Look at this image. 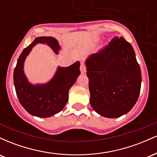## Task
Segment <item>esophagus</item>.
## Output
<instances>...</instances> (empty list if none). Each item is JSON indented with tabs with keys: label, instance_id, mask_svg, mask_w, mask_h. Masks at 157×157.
<instances>
[{
	"label": "esophagus",
	"instance_id": "obj_1",
	"mask_svg": "<svg viewBox=\"0 0 157 157\" xmlns=\"http://www.w3.org/2000/svg\"><path fill=\"white\" fill-rule=\"evenodd\" d=\"M80 68L81 73H82V74H84V73L86 72V66L84 65L83 63H81Z\"/></svg>",
	"mask_w": 157,
	"mask_h": 157
}]
</instances>
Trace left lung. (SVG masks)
I'll list each match as a JSON object with an SVG mask.
<instances>
[{"label": "left lung", "mask_w": 157, "mask_h": 157, "mask_svg": "<svg viewBox=\"0 0 157 157\" xmlns=\"http://www.w3.org/2000/svg\"><path fill=\"white\" fill-rule=\"evenodd\" d=\"M90 104L107 118L120 117L138 100L142 75L132 46L114 37L108 46L86 60Z\"/></svg>", "instance_id": "1"}]
</instances>
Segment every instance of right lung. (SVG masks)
<instances>
[{"label":"right lung","instance_id":"add662e5","mask_svg":"<svg viewBox=\"0 0 157 157\" xmlns=\"http://www.w3.org/2000/svg\"><path fill=\"white\" fill-rule=\"evenodd\" d=\"M37 44H46L56 55L60 46L52 37H38L23 49L14 70V85L20 103L32 116L50 117L62 111L68 100V91L80 75V63L68 67L58 66L54 77L46 83L33 85L29 82L23 66L26 57Z\"/></svg>","mask_w":157,"mask_h":157}]
</instances>
